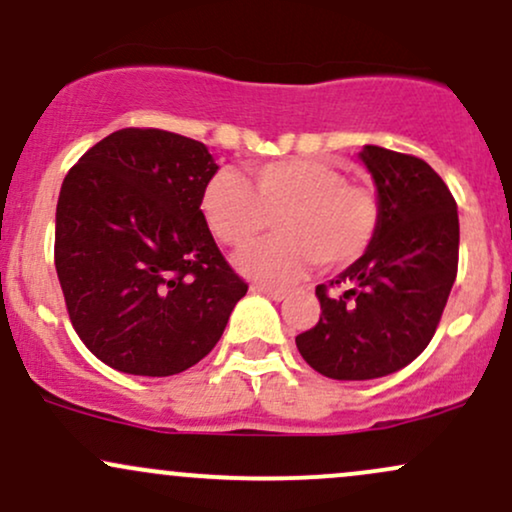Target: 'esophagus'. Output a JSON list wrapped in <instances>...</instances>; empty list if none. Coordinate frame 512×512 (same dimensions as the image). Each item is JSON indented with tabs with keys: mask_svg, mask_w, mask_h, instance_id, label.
Instances as JSON below:
<instances>
[{
	"mask_svg": "<svg viewBox=\"0 0 512 512\" xmlns=\"http://www.w3.org/2000/svg\"><path fill=\"white\" fill-rule=\"evenodd\" d=\"M254 290L256 292H263V295L271 297V300H275V302L285 300V297H287L285 290H275V287H266V285H254Z\"/></svg>",
	"mask_w": 512,
	"mask_h": 512,
	"instance_id": "obj_1",
	"label": "esophagus"
}]
</instances>
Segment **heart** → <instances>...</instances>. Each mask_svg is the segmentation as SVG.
I'll return each mask as SVG.
<instances>
[{
	"mask_svg": "<svg viewBox=\"0 0 512 512\" xmlns=\"http://www.w3.org/2000/svg\"><path fill=\"white\" fill-rule=\"evenodd\" d=\"M200 212L222 244L246 246L273 225L271 239L249 246L239 268L266 285H285L317 261L326 271L358 261L380 229V200L324 159H275L249 166V181L217 171L200 193Z\"/></svg>",
	"mask_w": 512,
	"mask_h": 512,
	"instance_id": "obj_1",
	"label": "heart"
}]
</instances>
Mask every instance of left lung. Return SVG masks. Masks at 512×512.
I'll list each match as a JSON object with an SVG mask.
<instances>
[{"label":"left lung","instance_id":"8db88e82","mask_svg":"<svg viewBox=\"0 0 512 512\" xmlns=\"http://www.w3.org/2000/svg\"><path fill=\"white\" fill-rule=\"evenodd\" d=\"M360 159L377 186L380 229L353 266L317 285L319 321L295 338L331 380H375L416 360L457 278L459 217L445 181L413 154L365 145Z\"/></svg>","mask_w":512,"mask_h":512}]
</instances>
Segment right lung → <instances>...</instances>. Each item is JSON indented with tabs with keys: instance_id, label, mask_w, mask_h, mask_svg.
<instances>
[{
	"instance_id": "add662e5",
	"label": "right lung",
	"mask_w": 512,
	"mask_h": 512,
	"mask_svg": "<svg viewBox=\"0 0 512 512\" xmlns=\"http://www.w3.org/2000/svg\"><path fill=\"white\" fill-rule=\"evenodd\" d=\"M217 164L203 142L123 128L65 176L55 268L84 346L128 375H179L205 358L249 285L200 212Z\"/></svg>"
}]
</instances>
